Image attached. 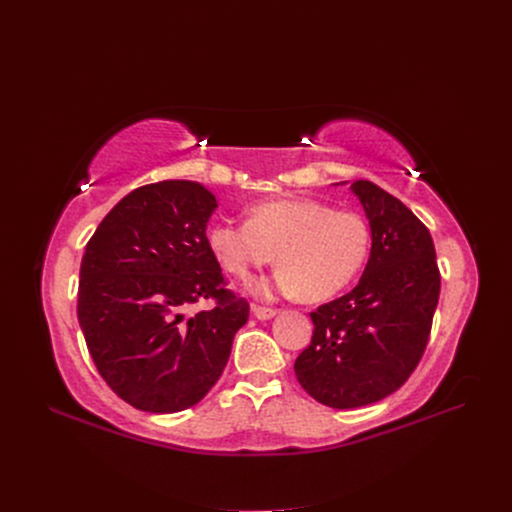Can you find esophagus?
Listing matches in <instances>:
<instances>
[{
	"instance_id": "obj_1",
	"label": "esophagus",
	"mask_w": 512,
	"mask_h": 512,
	"mask_svg": "<svg viewBox=\"0 0 512 512\" xmlns=\"http://www.w3.org/2000/svg\"><path fill=\"white\" fill-rule=\"evenodd\" d=\"M253 315L257 319H272L278 315V309H270V307H259V305H253Z\"/></svg>"
}]
</instances>
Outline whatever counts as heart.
<instances>
[{
  "label": "heart",
  "instance_id": "b5f03b06",
  "mask_svg": "<svg viewBox=\"0 0 512 512\" xmlns=\"http://www.w3.org/2000/svg\"><path fill=\"white\" fill-rule=\"evenodd\" d=\"M207 242L238 278L251 276L278 255L282 267L272 282H251L253 294L303 292L309 301H326L359 274L369 253V228L353 211H334L307 197H278L251 205L249 222H213Z\"/></svg>",
  "mask_w": 512,
  "mask_h": 512
}]
</instances>
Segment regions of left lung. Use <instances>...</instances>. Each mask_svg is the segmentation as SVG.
Segmentation results:
<instances>
[{
	"label": "left lung",
	"instance_id": "8db88e82",
	"mask_svg": "<svg viewBox=\"0 0 512 512\" xmlns=\"http://www.w3.org/2000/svg\"><path fill=\"white\" fill-rule=\"evenodd\" d=\"M371 228L359 284L311 313V344L294 361L299 384L332 409H357L396 392L417 367L440 299L429 230L369 180L351 182Z\"/></svg>",
	"mask_w": 512,
	"mask_h": 512
}]
</instances>
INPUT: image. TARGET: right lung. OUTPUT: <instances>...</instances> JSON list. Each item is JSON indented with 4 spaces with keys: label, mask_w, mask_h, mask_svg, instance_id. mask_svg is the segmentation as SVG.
Masks as SVG:
<instances>
[{
    "label": "right lung",
    "mask_w": 512,
    "mask_h": 512,
    "mask_svg": "<svg viewBox=\"0 0 512 512\" xmlns=\"http://www.w3.org/2000/svg\"><path fill=\"white\" fill-rule=\"evenodd\" d=\"M215 195L193 180L134 188L97 226L80 261L78 324L122 400L178 413L220 380L249 303L224 288L207 242ZM199 298L216 307L186 316Z\"/></svg>",
    "instance_id": "right-lung-1"
}]
</instances>
